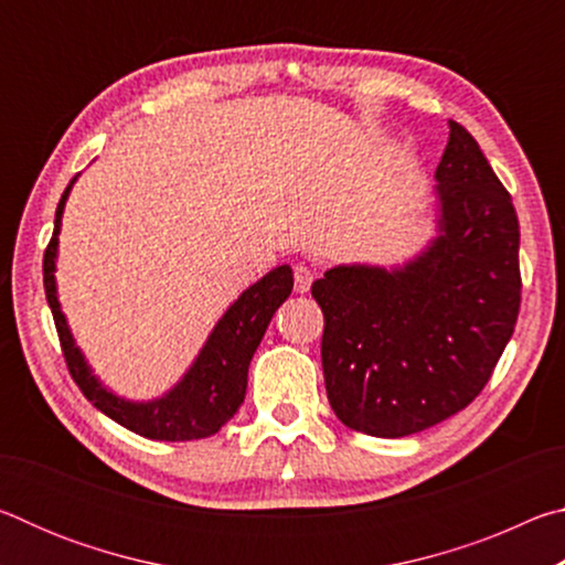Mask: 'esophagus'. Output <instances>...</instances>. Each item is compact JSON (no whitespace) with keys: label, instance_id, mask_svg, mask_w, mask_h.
Instances as JSON below:
<instances>
[{"label":"esophagus","instance_id":"1","mask_svg":"<svg viewBox=\"0 0 565 565\" xmlns=\"http://www.w3.org/2000/svg\"><path fill=\"white\" fill-rule=\"evenodd\" d=\"M313 274L309 266H303V264H296L294 266V289H296V294H306L311 289V281H313Z\"/></svg>","mask_w":565,"mask_h":565}]
</instances>
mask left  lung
<instances>
[{"label": "left lung", "instance_id": "8db88e82", "mask_svg": "<svg viewBox=\"0 0 565 565\" xmlns=\"http://www.w3.org/2000/svg\"><path fill=\"white\" fill-rule=\"evenodd\" d=\"M451 124L436 167L441 236L404 269L337 266L313 281L327 396L353 431L398 438L489 384L521 309L519 216L478 141Z\"/></svg>", "mask_w": 565, "mask_h": 565}]
</instances>
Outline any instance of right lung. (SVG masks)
I'll list each match as a JSON object with an SVG mask.
<instances>
[{
    "instance_id": "right-lung-1",
    "label": "right lung",
    "mask_w": 565,
    "mask_h": 565,
    "mask_svg": "<svg viewBox=\"0 0 565 565\" xmlns=\"http://www.w3.org/2000/svg\"><path fill=\"white\" fill-rule=\"evenodd\" d=\"M72 184L74 179L64 189L60 206H56L54 232L50 244H46L42 271L46 301H50L66 369H70L74 384L82 388V394L102 414H107L111 420H117L119 426L129 428L134 434L151 438V441H194V438L214 436L244 404L248 361H252L256 347H259L274 311L289 299L294 289L291 269L279 266V269L269 271L262 281L248 286L238 296L232 309L216 323L194 366L167 396L149 401V404H131V401L117 398L92 376L82 351L74 347L70 327H66L60 301H56L54 259L56 244H60L56 236H60L64 202L70 196Z\"/></svg>"
}]
</instances>
